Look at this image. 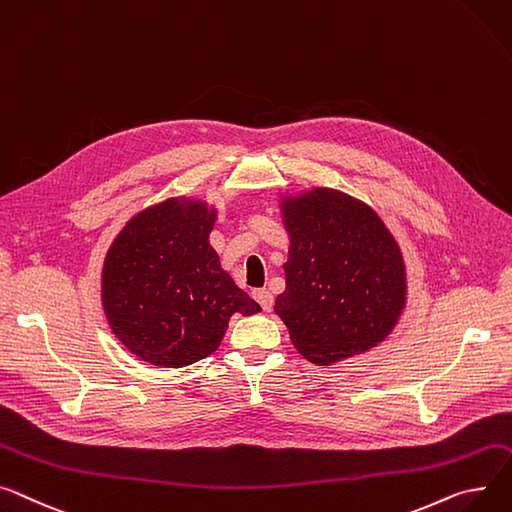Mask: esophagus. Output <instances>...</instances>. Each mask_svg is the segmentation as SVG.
<instances>
[{
  "mask_svg": "<svg viewBox=\"0 0 512 512\" xmlns=\"http://www.w3.org/2000/svg\"><path fill=\"white\" fill-rule=\"evenodd\" d=\"M253 298L259 302L263 311H271V306H274V296H271L269 290H255Z\"/></svg>",
  "mask_w": 512,
  "mask_h": 512,
  "instance_id": "34e87169",
  "label": "esophagus"
}]
</instances>
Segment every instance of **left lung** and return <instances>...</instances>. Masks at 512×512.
<instances>
[{"label": "left lung", "mask_w": 512, "mask_h": 512, "mask_svg": "<svg viewBox=\"0 0 512 512\" xmlns=\"http://www.w3.org/2000/svg\"><path fill=\"white\" fill-rule=\"evenodd\" d=\"M280 208L290 249L274 311L294 348L329 366L385 342L405 309L407 278L379 214L327 187L284 197Z\"/></svg>", "instance_id": "left-lung-1"}]
</instances>
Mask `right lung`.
I'll use <instances>...</instances> for the list:
<instances>
[{"label":"right lung","instance_id":"add662e5","mask_svg":"<svg viewBox=\"0 0 512 512\" xmlns=\"http://www.w3.org/2000/svg\"><path fill=\"white\" fill-rule=\"evenodd\" d=\"M218 212L170 197L135 214L102 265V309L119 342L144 362L181 368L220 346L234 313L261 306L234 284L210 245Z\"/></svg>","mask_w":512,"mask_h":512}]
</instances>
